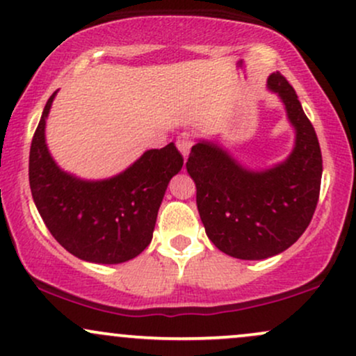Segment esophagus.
I'll return each mask as SVG.
<instances>
[{"label": "esophagus", "instance_id": "34e87169", "mask_svg": "<svg viewBox=\"0 0 356 356\" xmlns=\"http://www.w3.org/2000/svg\"><path fill=\"white\" fill-rule=\"evenodd\" d=\"M191 146H193V138H191L190 133H181V135L177 138V148L179 149V153L183 154V158H188Z\"/></svg>", "mask_w": 356, "mask_h": 356}]
</instances>
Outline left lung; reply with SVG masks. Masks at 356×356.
<instances>
[{"label": "left lung", "mask_w": 356, "mask_h": 356, "mask_svg": "<svg viewBox=\"0 0 356 356\" xmlns=\"http://www.w3.org/2000/svg\"><path fill=\"white\" fill-rule=\"evenodd\" d=\"M268 90L280 96L295 128L285 161L254 171L207 140L191 148L186 161L208 238L240 260H265L290 248L310 225L320 196L323 165L315 128L278 71L270 74Z\"/></svg>", "instance_id": "1"}]
</instances>
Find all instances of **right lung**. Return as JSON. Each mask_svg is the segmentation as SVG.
Instances as JSON below:
<instances>
[{"label":"right lung","mask_w":356,"mask_h":356,"mask_svg":"<svg viewBox=\"0 0 356 356\" xmlns=\"http://www.w3.org/2000/svg\"><path fill=\"white\" fill-rule=\"evenodd\" d=\"M49 96L29 149V186L46 228L79 260L115 265L140 254L153 238L158 210L170 179L181 170L175 143L148 149L108 179H81L53 160L44 128Z\"/></svg>","instance_id":"1"}]
</instances>
